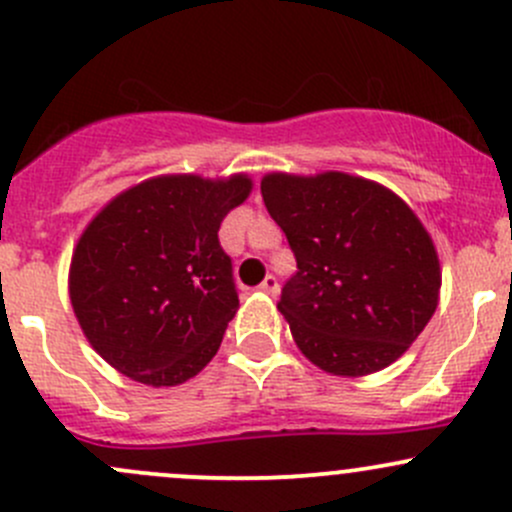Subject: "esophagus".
<instances>
[{
    "mask_svg": "<svg viewBox=\"0 0 512 512\" xmlns=\"http://www.w3.org/2000/svg\"><path fill=\"white\" fill-rule=\"evenodd\" d=\"M260 292H265V294H270V297H277L279 294V282H277V277H265V282L260 284Z\"/></svg>",
    "mask_w": 512,
    "mask_h": 512,
    "instance_id": "1",
    "label": "esophagus"
}]
</instances>
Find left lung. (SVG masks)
Segmentation results:
<instances>
[{"label":"left lung","mask_w":512,"mask_h":512,"mask_svg":"<svg viewBox=\"0 0 512 512\" xmlns=\"http://www.w3.org/2000/svg\"><path fill=\"white\" fill-rule=\"evenodd\" d=\"M260 188L297 257L277 309L299 351L338 378L395 363L439 304V255L417 213L346 171H270Z\"/></svg>","instance_id":"obj_1"}]
</instances>
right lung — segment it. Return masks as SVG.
I'll return each mask as SVG.
<instances>
[{"label": "right lung", "mask_w": 512, "mask_h": 512, "mask_svg": "<svg viewBox=\"0 0 512 512\" xmlns=\"http://www.w3.org/2000/svg\"><path fill=\"white\" fill-rule=\"evenodd\" d=\"M250 193L247 174H161L117 193L85 225L68 297L117 373L174 387L211 363L240 309L218 230Z\"/></svg>", "instance_id": "1"}]
</instances>
